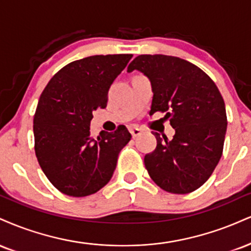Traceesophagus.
<instances>
[{
  "mask_svg": "<svg viewBox=\"0 0 251 251\" xmlns=\"http://www.w3.org/2000/svg\"><path fill=\"white\" fill-rule=\"evenodd\" d=\"M129 132H131L132 137L137 138L138 135L141 133V129L139 128V127H137V126H131V127H129Z\"/></svg>",
  "mask_w": 251,
  "mask_h": 251,
  "instance_id": "34e87169",
  "label": "esophagus"
}]
</instances>
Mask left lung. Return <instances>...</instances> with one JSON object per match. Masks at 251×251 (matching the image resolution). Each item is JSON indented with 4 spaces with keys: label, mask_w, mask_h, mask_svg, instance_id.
Segmentation results:
<instances>
[{
    "label": "left lung",
    "mask_w": 251,
    "mask_h": 251,
    "mask_svg": "<svg viewBox=\"0 0 251 251\" xmlns=\"http://www.w3.org/2000/svg\"><path fill=\"white\" fill-rule=\"evenodd\" d=\"M138 70L151 80L150 114L166 113L175 134L156 138V147L145 155V167L160 188L187 194L200 188L221 159L227 114L215 83L200 68L166 55H140L127 72Z\"/></svg>",
    "instance_id": "obj_1"
}]
</instances>
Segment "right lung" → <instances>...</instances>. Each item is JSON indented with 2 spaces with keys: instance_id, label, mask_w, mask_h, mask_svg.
Wrapping results in <instances>:
<instances>
[{
  "instance_id": "right-lung-1",
  "label": "right lung",
  "mask_w": 251,
  "mask_h": 251,
  "mask_svg": "<svg viewBox=\"0 0 251 251\" xmlns=\"http://www.w3.org/2000/svg\"><path fill=\"white\" fill-rule=\"evenodd\" d=\"M133 55L75 60L51 78L34 117L35 153L42 171L63 194H95L112 177L119 152L131 140L125 126L90 135L92 112L107 105L111 84Z\"/></svg>"
}]
</instances>
